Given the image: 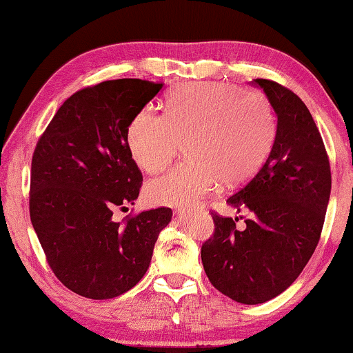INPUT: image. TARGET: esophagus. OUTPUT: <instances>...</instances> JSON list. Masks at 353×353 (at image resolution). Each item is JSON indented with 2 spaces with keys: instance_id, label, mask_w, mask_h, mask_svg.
<instances>
[{
  "instance_id": "1",
  "label": "esophagus",
  "mask_w": 353,
  "mask_h": 353,
  "mask_svg": "<svg viewBox=\"0 0 353 353\" xmlns=\"http://www.w3.org/2000/svg\"><path fill=\"white\" fill-rule=\"evenodd\" d=\"M185 211H188V208H183V206H179V208H176V212L179 214V212H185Z\"/></svg>"
}]
</instances>
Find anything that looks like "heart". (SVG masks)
Instances as JSON below:
<instances>
[{"mask_svg": "<svg viewBox=\"0 0 353 353\" xmlns=\"http://www.w3.org/2000/svg\"><path fill=\"white\" fill-rule=\"evenodd\" d=\"M126 139L132 160L148 174L165 170L185 143L188 161L148 182L145 196L152 205H188L221 181L235 187L254 176L274 143L275 115L261 92L187 83L168 94L165 115L139 112Z\"/></svg>", "mask_w": 353, "mask_h": 353, "instance_id": "obj_1", "label": "heart"}]
</instances>
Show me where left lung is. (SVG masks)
Listing matches in <instances>:
<instances>
[{
	"instance_id": "obj_1",
	"label": "left lung",
	"mask_w": 353,
	"mask_h": 353,
	"mask_svg": "<svg viewBox=\"0 0 353 353\" xmlns=\"http://www.w3.org/2000/svg\"><path fill=\"white\" fill-rule=\"evenodd\" d=\"M264 89L276 115L274 145L264 165L227 203L250 210L235 219L212 211L214 233L201 246L212 286L240 304H262L292 285L319 245L331 193L323 139L299 96L270 79Z\"/></svg>"
}]
</instances>
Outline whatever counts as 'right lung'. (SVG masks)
I'll return each instance as SVG.
<instances>
[{
	"instance_id": "right-lung-1",
	"label": "right lung",
	"mask_w": 353,
	"mask_h": 353,
	"mask_svg": "<svg viewBox=\"0 0 353 353\" xmlns=\"http://www.w3.org/2000/svg\"><path fill=\"white\" fill-rule=\"evenodd\" d=\"M163 83L108 79L62 103L32 158L30 219L63 286L112 299L136 286L150 265L171 208L113 219L134 205L142 172L128 148V128Z\"/></svg>"
}]
</instances>
